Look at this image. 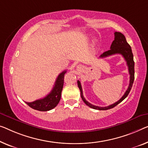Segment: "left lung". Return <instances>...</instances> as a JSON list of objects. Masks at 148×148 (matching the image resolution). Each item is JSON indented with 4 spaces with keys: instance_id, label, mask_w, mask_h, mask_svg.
<instances>
[{
    "instance_id": "left-lung-1",
    "label": "left lung",
    "mask_w": 148,
    "mask_h": 148,
    "mask_svg": "<svg viewBox=\"0 0 148 148\" xmlns=\"http://www.w3.org/2000/svg\"><path fill=\"white\" fill-rule=\"evenodd\" d=\"M114 40L112 42V45L110 46V50H108L106 52H104L102 54L100 55V58H106V57L112 56V55L116 54H120L122 55V56L124 58L125 60L126 61L127 65L128 66V71L130 74V84L129 86L127 88L126 91H125V94H123V96L119 100L118 102H115L113 104L110 105L106 107H100V106H96L92 105V103H90L86 100L84 97L83 96V92H82V86L80 84V82L78 80V86L79 89L80 90V95L81 98L82 99L86 104L88 106L91 108L98 110H106L111 108H113L114 107H115L118 103H120L121 102L124 100L128 95L132 89V85H133L134 81V56L133 53L132 51L131 46H130L128 43L127 42L126 39H125L124 35L122 34L121 32H114Z\"/></svg>"
}]
</instances>
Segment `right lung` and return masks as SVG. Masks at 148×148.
Masks as SVG:
<instances>
[{
  "mask_svg": "<svg viewBox=\"0 0 148 148\" xmlns=\"http://www.w3.org/2000/svg\"><path fill=\"white\" fill-rule=\"evenodd\" d=\"M66 72V70H64L58 75L54 87L47 96L44 98L39 99L32 102H25L26 104L32 109L41 112L48 111L56 107L61 98V93L64 85V78Z\"/></svg>",
  "mask_w": 148,
  "mask_h": 148,
  "instance_id": "obj_1",
  "label": "right lung"
}]
</instances>
